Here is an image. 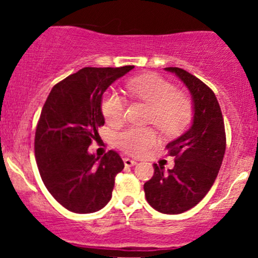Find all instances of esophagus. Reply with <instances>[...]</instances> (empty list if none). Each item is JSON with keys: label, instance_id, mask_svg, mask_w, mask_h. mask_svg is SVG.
Instances as JSON below:
<instances>
[{"label": "esophagus", "instance_id": "34e87169", "mask_svg": "<svg viewBox=\"0 0 258 258\" xmlns=\"http://www.w3.org/2000/svg\"><path fill=\"white\" fill-rule=\"evenodd\" d=\"M123 164H125V166H127V167H132L137 164V161H135V160H132V159L125 158L123 159Z\"/></svg>", "mask_w": 258, "mask_h": 258}]
</instances>
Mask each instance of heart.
<instances>
[{"mask_svg":"<svg viewBox=\"0 0 258 258\" xmlns=\"http://www.w3.org/2000/svg\"><path fill=\"white\" fill-rule=\"evenodd\" d=\"M126 90L133 98L150 106L149 121L166 136H176L185 128L193 115L190 99L177 92L166 79L146 74L130 80ZM126 103L119 92L110 90L102 100V112L106 122L117 125L123 119ZM116 144L131 155H142L158 142V133L152 127H128L115 137Z\"/></svg>","mask_w":258,"mask_h":258,"instance_id":"heart-1","label":"heart"}]
</instances>
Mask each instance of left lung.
<instances>
[{"label": "left lung", "instance_id": "8db88e82", "mask_svg": "<svg viewBox=\"0 0 258 258\" xmlns=\"http://www.w3.org/2000/svg\"><path fill=\"white\" fill-rule=\"evenodd\" d=\"M190 92L193 121L186 132L166 148L174 167L165 172L154 164V176L144 183L149 205L156 211L177 215L199 204L214 184L226 152V131L215 93L201 80L180 68H165Z\"/></svg>", "mask_w": 258, "mask_h": 258}]
</instances>
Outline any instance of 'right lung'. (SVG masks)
<instances>
[{
    "mask_svg": "<svg viewBox=\"0 0 258 258\" xmlns=\"http://www.w3.org/2000/svg\"><path fill=\"white\" fill-rule=\"evenodd\" d=\"M133 68H84L47 97L35 133V156L46 188L69 211L92 214L111 199L115 176L125 167L122 159L114 150L96 156L88 147L104 125L103 93Z\"/></svg>",
    "mask_w": 258,
    "mask_h": 258,
    "instance_id": "right-lung-1",
    "label": "right lung"
}]
</instances>
